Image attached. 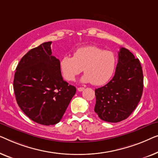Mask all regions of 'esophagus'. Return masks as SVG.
Segmentation results:
<instances>
[{
	"label": "esophagus",
	"instance_id": "esophagus-1",
	"mask_svg": "<svg viewBox=\"0 0 158 158\" xmlns=\"http://www.w3.org/2000/svg\"><path fill=\"white\" fill-rule=\"evenodd\" d=\"M84 89V87H78V88H77V90H78L79 92H82V91H83Z\"/></svg>",
	"mask_w": 158,
	"mask_h": 158
}]
</instances>
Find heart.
<instances>
[{
  "label": "heart",
  "instance_id": "b5f03b06",
  "mask_svg": "<svg viewBox=\"0 0 158 158\" xmlns=\"http://www.w3.org/2000/svg\"><path fill=\"white\" fill-rule=\"evenodd\" d=\"M117 59L114 53L94 46L79 48L74 56H64L60 61L62 75L67 81H74L82 71L81 81L97 86L106 84L114 74Z\"/></svg>",
  "mask_w": 158,
  "mask_h": 158
}]
</instances>
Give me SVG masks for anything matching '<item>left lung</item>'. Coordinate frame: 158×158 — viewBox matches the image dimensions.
<instances>
[{"instance_id": "1", "label": "left lung", "mask_w": 158, "mask_h": 158, "mask_svg": "<svg viewBox=\"0 0 158 158\" xmlns=\"http://www.w3.org/2000/svg\"><path fill=\"white\" fill-rule=\"evenodd\" d=\"M143 91L140 62L128 49L121 48L114 77L106 85L95 89L94 112L108 123L123 121L135 110Z\"/></svg>"}]
</instances>
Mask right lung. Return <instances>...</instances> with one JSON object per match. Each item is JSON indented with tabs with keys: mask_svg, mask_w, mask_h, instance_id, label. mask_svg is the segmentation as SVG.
Here are the masks:
<instances>
[{
	"mask_svg": "<svg viewBox=\"0 0 158 158\" xmlns=\"http://www.w3.org/2000/svg\"><path fill=\"white\" fill-rule=\"evenodd\" d=\"M52 43H43L24 55L13 80L19 107L31 120L43 125L59 123L76 93V87L62 78L60 61L52 55Z\"/></svg>",
	"mask_w": 158,
	"mask_h": 158,
	"instance_id": "add662e5",
	"label": "right lung"
}]
</instances>
